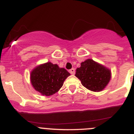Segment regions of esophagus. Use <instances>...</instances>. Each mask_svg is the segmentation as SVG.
<instances>
[{
    "label": "esophagus",
    "instance_id": "34e87169",
    "mask_svg": "<svg viewBox=\"0 0 134 134\" xmlns=\"http://www.w3.org/2000/svg\"><path fill=\"white\" fill-rule=\"evenodd\" d=\"M69 72H70V73L72 75L75 74V69H74V68H72V69L70 70Z\"/></svg>",
    "mask_w": 134,
    "mask_h": 134
}]
</instances>
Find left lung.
I'll list each match as a JSON object with an SVG mask.
<instances>
[{
    "instance_id": "obj_1",
    "label": "left lung",
    "mask_w": 134,
    "mask_h": 134,
    "mask_svg": "<svg viewBox=\"0 0 134 134\" xmlns=\"http://www.w3.org/2000/svg\"><path fill=\"white\" fill-rule=\"evenodd\" d=\"M75 76L84 87L92 91L99 92L105 88L111 77L110 70L92 59L81 62L76 69Z\"/></svg>"
}]
</instances>
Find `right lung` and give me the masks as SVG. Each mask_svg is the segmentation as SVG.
Segmentation results:
<instances>
[{
    "label": "right lung",
    "mask_w": 134,
    "mask_h": 134,
    "mask_svg": "<svg viewBox=\"0 0 134 134\" xmlns=\"http://www.w3.org/2000/svg\"><path fill=\"white\" fill-rule=\"evenodd\" d=\"M70 74L57 64L47 62L34 68L31 72V83L37 91L50 96L62 87L64 81Z\"/></svg>",
    "instance_id": "obj_1"
}]
</instances>
